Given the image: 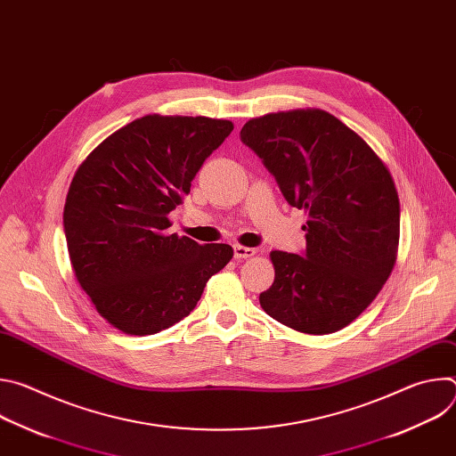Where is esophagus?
<instances>
[{"label": "esophagus", "instance_id": "obj_1", "mask_svg": "<svg viewBox=\"0 0 456 456\" xmlns=\"http://www.w3.org/2000/svg\"><path fill=\"white\" fill-rule=\"evenodd\" d=\"M257 250L252 247H245V245H234V257L236 259H247L252 257Z\"/></svg>", "mask_w": 456, "mask_h": 456}]
</instances>
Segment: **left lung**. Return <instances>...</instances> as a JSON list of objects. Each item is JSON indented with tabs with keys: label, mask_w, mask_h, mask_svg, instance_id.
I'll use <instances>...</instances> for the list:
<instances>
[{
	"label": "left lung",
	"mask_w": 456,
	"mask_h": 456,
	"mask_svg": "<svg viewBox=\"0 0 456 456\" xmlns=\"http://www.w3.org/2000/svg\"><path fill=\"white\" fill-rule=\"evenodd\" d=\"M240 137L308 216L303 256L271 252L276 276L259 305L303 334L345 329L397 262L401 206L392 173L354 129L319 108L250 118Z\"/></svg>",
	"instance_id": "obj_1"
}]
</instances>
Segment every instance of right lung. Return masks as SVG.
<instances>
[{
    "label": "right lung",
    "mask_w": 456,
    "mask_h": 456,
    "mask_svg": "<svg viewBox=\"0 0 456 456\" xmlns=\"http://www.w3.org/2000/svg\"><path fill=\"white\" fill-rule=\"evenodd\" d=\"M232 127L224 118L146 115L104 139L76 171L62 213L72 269L117 330L151 336L173 327L231 262V245H200L167 229Z\"/></svg>",
    "instance_id": "obj_1"
}]
</instances>
